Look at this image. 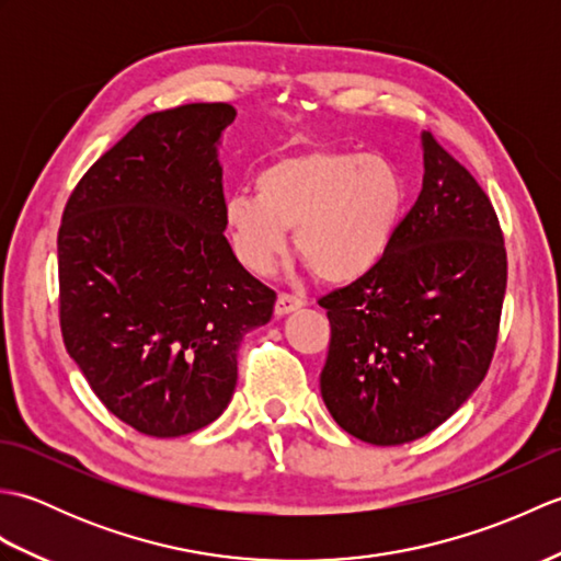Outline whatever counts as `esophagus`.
I'll return each instance as SVG.
<instances>
[{"label": "esophagus", "instance_id": "esophagus-1", "mask_svg": "<svg viewBox=\"0 0 561 561\" xmlns=\"http://www.w3.org/2000/svg\"><path fill=\"white\" fill-rule=\"evenodd\" d=\"M304 306V301L299 299V296H291V294H279L277 296V304H274V316H287V313H294L299 311V308Z\"/></svg>", "mask_w": 561, "mask_h": 561}]
</instances>
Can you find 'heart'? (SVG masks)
Here are the masks:
<instances>
[{"mask_svg": "<svg viewBox=\"0 0 561 561\" xmlns=\"http://www.w3.org/2000/svg\"><path fill=\"white\" fill-rule=\"evenodd\" d=\"M408 183L380 153L311 147L267 163L255 195L226 199L233 253L253 274H270L294 245L323 282L350 284L386 257L400 229Z\"/></svg>", "mask_w": 561, "mask_h": 561, "instance_id": "1", "label": "heart"}]
</instances>
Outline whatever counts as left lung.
<instances>
[{"label":"left lung","instance_id":"left-lung-1","mask_svg":"<svg viewBox=\"0 0 561 561\" xmlns=\"http://www.w3.org/2000/svg\"><path fill=\"white\" fill-rule=\"evenodd\" d=\"M424 181L386 257L323 296L330 350L320 396L344 432L400 446L444 424L492 364L506 250L478 181L422 133Z\"/></svg>","mask_w":561,"mask_h":561}]
</instances>
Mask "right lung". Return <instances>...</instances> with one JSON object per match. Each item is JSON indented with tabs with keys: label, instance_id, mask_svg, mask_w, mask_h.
<instances>
[{
	"label": "right lung",
	"instance_id": "1",
	"mask_svg": "<svg viewBox=\"0 0 561 561\" xmlns=\"http://www.w3.org/2000/svg\"><path fill=\"white\" fill-rule=\"evenodd\" d=\"M229 103L151 113L91 165L57 233L59 325L91 390L139 434H193L229 408L245 332L274 294L226 241Z\"/></svg>",
	"mask_w": 561,
	"mask_h": 561
}]
</instances>
